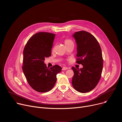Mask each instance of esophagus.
Segmentation results:
<instances>
[{"label": "esophagus", "mask_w": 122, "mask_h": 122, "mask_svg": "<svg viewBox=\"0 0 122 122\" xmlns=\"http://www.w3.org/2000/svg\"><path fill=\"white\" fill-rule=\"evenodd\" d=\"M67 69H68V68L67 67H65V66L63 67V68H62V70H66Z\"/></svg>", "instance_id": "esophagus-1"}]
</instances>
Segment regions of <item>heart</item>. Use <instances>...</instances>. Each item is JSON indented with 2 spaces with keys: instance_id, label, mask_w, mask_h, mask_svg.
Masks as SVG:
<instances>
[{
  "instance_id": "1",
  "label": "heart",
  "mask_w": 122,
  "mask_h": 122,
  "mask_svg": "<svg viewBox=\"0 0 122 122\" xmlns=\"http://www.w3.org/2000/svg\"><path fill=\"white\" fill-rule=\"evenodd\" d=\"M64 44L66 46V47L70 45H74V43L73 41L69 39V38H66L64 40Z\"/></svg>"
}]
</instances>
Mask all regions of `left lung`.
I'll list each match as a JSON object with an SVG mask.
<instances>
[{
  "mask_svg": "<svg viewBox=\"0 0 122 122\" xmlns=\"http://www.w3.org/2000/svg\"><path fill=\"white\" fill-rule=\"evenodd\" d=\"M73 36L77 45L76 63L83 67H71L74 72L72 84L77 91L87 92L97 86L101 78L103 65L102 49L97 39L88 32H76Z\"/></svg>",
  "mask_w": 122,
  "mask_h": 122,
  "instance_id": "8db88e82",
  "label": "left lung"
}]
</instances>
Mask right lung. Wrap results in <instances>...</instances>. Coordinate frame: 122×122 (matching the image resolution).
<instances>
[{
	"label": "right lung",
	"mask_w": 122,
	"mask_h": 122,
	"mask_svg": "<svg viewBox=\"0 0 122 122\" xmlns=\"http://www.w3.org/2000/svg\"><path fill=\"white\" fill-rule=\"evenodd\" d=\"M55 34L40 32L34 34L26 43L23 51L22 69L26 80L35 91L40 92L50 91L56 81V75L61 67L55 65L47 67L45 58L51 56Z\"/></svg>",
	"instance_id": "right-lung-1"
}]
</instances>
